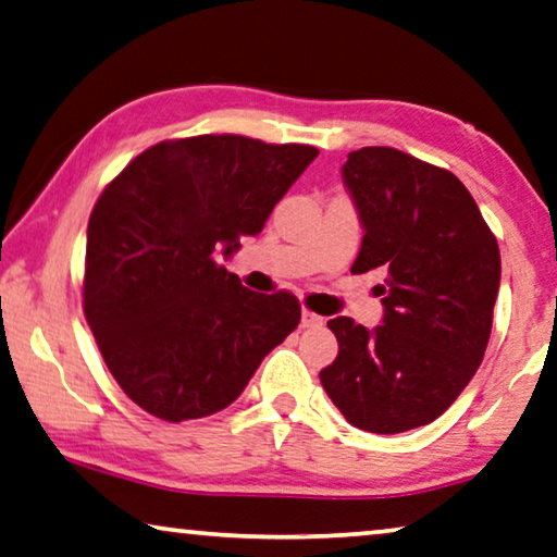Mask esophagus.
<instances>
[{"label":"esophagus","mask_w":557,"mask_h":557,"mask_svg":"<svg viewBox=\"0 0 557 557\" xmlns=\"http://www.w3.org/2000/svg\"><path fill=\"white\" fill-rule=\"evenodd\" d=\"M322 320L320 314H314V312H310V310H302V327H322Z\"/></svg>","instance_id":"esophagus-1"}]
</instances>
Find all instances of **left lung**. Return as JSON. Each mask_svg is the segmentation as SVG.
Masks as SVG:
<instances>
[{"label": "left lung", "mask_w": 557, "mask_h": 557, "mask_svg": "<svg viewBox=\"0 0 557 557\" xmlns=\"http://www.w3.org/2000/svg\"><path fill=\"white\" fill-rule=\"evenodd\" d=\"M362 222L352 275L385 277L383 325L335 318L339 352L320 383L355 428L395 435L440 418L483 362L500 287V250L453 172L393 147L343 164Z\"/></svg>", "instance_id": "obj_1"}]
</instances>
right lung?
Masks as SVG:
<instances>
[{"label": "right lung", "mask_w": 557, "mask_h": 557, "mask_svg": "<svg viewBox=\"0 0 557 557\" xmlns=\"http://www.w3.org/2000/svg\"><path fill=\"white\" fill-rule=\"evenodd\" d=\"M318 149L243 135L164 139L99 195L82 307L124 395L154 418L197 420L235 403L300 302L252 293L218 262L270 212Z\"/></svg>", "instance_id": "right-lung-1"}]
</instances>
